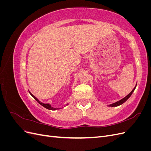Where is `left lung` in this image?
Returning <instances> with one entry per match:
<instances>
[{"label": "left lung", "instance_id": "8db88e82", "mask_svg": "<svg viewBox=\"0 0 151 151\" xmlns=\"http://www.w3.org/2000/svg\"><path fill=\"white\" fill-rule=\"evenodd\" d=\"M136 86H137V84H136V86L134 87V88L133 89H132V91H131V92H130L129 94H128L127 96H125V98H123V99H122L121 100H120V101H117V102L112 103V104H109L108 106H111V107L118 106H120V105L122 104L123 103H124L127 101V100L130 97V96L132 94V93H134V90H135V88H136Z\"/></svg>", "mask_w": 151, "mask_h": 151}]
</instances>
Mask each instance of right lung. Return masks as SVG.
I'll list each match as a JSON object with an SVG mask.
<instances>
[{"mask_svg":"<svg viewBox=\"0 0 151 151\" xmlns=\"http://www.w3.org/2000/svg\"><path fill=\"white\" fill-rule=\"evenodd\" d=\"M29 94L31 95L32 97L34 98V99H35V100H36V101H37L41 105H42V106H43L45 107V108H47V109H50V110H56V109H60V108H53V107H52V106H51V104H50L49 103H42V102H41L37 98H36V97L35 96L30 92V91H29ZM66 105H68V103L66 104Z\"/></svg>","mask_w":151,"mask_h":151,"instance_id":"add662e5","label":"right lung"}]
</instances>
